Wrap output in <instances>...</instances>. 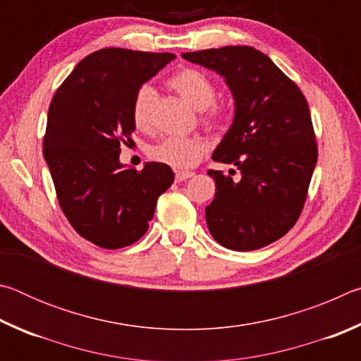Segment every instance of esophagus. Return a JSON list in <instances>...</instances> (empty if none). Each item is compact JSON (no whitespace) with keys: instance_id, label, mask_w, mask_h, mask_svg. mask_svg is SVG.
Wrapping results in <instances>:
<instances>
[{"instance_id":"34e87169","label":"esophagus","mask_w":361,"mask_h":361,"mask_svg":"<svg viewBox=\"0 0 361 361\" xmlns=\"http://www.w3.org/2000/svg\"><path fill=\"white\" fill-rule=\"evenodd\" d=\"M194 176V172H176V181H185Z\"/></svg>"}]
</instances>
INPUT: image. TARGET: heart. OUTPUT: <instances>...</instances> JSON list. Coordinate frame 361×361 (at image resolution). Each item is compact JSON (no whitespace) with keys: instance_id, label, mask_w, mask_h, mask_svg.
<instances>
[{"instance_id":"heart-1","label":"heart","mask_w":361,"mask_h":361,"mask_svg":"<svg viewBox=\"0 0 361 361\" xmlns=\"http://www.w3.org/2000/svg\"><path fill=\"white\" fill-rule=\"evenodd\" d=\"M170 85L185 99L189 105L205 111L212 108L216 97V89L212 79L204 75L202 71L194 68H185L170 78ZM156 92L151 85H142L137 90L132 102V121L133 126L140 130L148 129L151 124V108L154 102ZM218 116L216 109H212L210 119H215ZM207 149L204 138L197 135L194 137H167L156 143L149 149V156L157 162L166 164L172 169L186 170L194 167Z\"/></svg>"}]
</instances>
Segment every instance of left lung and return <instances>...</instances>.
<instances>
[{
  "label": "left lung",
  "instance_id": "obj_1",
  "mask_svg": "<svg viewBox=\"0 0 361 361\" xmlns=\"http://www.w3.org/2000/svg\"><path fill=\"white\" fill-rule=\"evenodd\" d=\"M188 62L215 71L234 99V118L213 151L239 180L209 170L215 197L205 219L219 245L250 252L279 240L301 215L317 164L307 102L266 54L250 46L185 52Z\"/></svg>",
  "mask_w": 361,
  "mask_h": 361
}]
</instances>
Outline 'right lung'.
Returning a JSON list of instances; mask_svg holds the SVG:
<instances>
[{
  "label": "right lung",
  "mask_w": 361,
  "mask_h": 361,
  "mask_svg": "<svg viewBox=\"0 0 361 361\" xmlns=\"http://www.w3.org/2000/svg\"><path fill=\"white\" fill-rule=\"evenodd\" d=\"M173 59L102 49L76 65L51 102L42 151L59 204L78 234L102 248L143 237L159 195L175 180L162 162L137 172L119 161L121 143H130L135 132L133 97Z\"/></svg>",
  "instance_id": "obj_1"
}]
</instances>
